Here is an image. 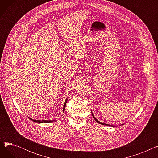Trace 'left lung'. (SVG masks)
Instances as JSON below:
<instances>
[{"mask_svg":"<svg viewBox=\"0 0 158 158\" xmlns=\"http://www.w3.org/2000/svg\"><path fill=\"white\" fill-rule=\"evenodd\" d=\"M92 116H93V117H94V118L95 119V120L97 122V123H100V124H102V125H105V126H110V125H107V124H106V123H102V122H99L98 120H97L95 118V117L94 116V114H93V113H92Z\"/></svg>","mask_w":158,"mask_h":158,"instance_id":"obj_1","label":"left lung"}]
</instances>
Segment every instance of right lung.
<instances>
[{
	"instance_id": "add662e5",
	"label": "right lung",
	"mask_w": 158,
	"mask_h": 158,
	"mask_svg": "<svg viewBox=\"0 0 158 158\" xmlns=\"http://www.w3.org/2000/svg\"><path fill=\"white\" fill-rule=\"evenodd\" d=\"M66 101H67V98L66 99V101L64 102V106H63V111H64V110L65 108V106H66ZM31 120H32L33 122H39V123H48V122H52L54 121H55L56 120H33L32 118H30Z\"/></svg>"
}]
</instances>
